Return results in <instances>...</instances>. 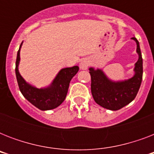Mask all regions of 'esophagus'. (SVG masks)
I'll use <instances>...</instances> for the list:
<instances>
[{
  "label": "esophagus",
  "instance_id": "34e87169",
  "mask_svg": "<svg viewBox=\"0 0 154 154\" xmlns=\"http://www.w3.org/2000/svg\"><path fill=\"white\" fill-rule=\"evenodd\" d=\"M89 65V60H86V59H84V60H82L80 63V68L82 69H86L88 66Z\"/></svg>",
  "mask_w": 154,
  "mask_h": 154
}]
</instances>
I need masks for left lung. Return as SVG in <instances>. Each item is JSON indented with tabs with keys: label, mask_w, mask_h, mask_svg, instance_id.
<instances>
[{
	"label": "left lung",
	"mask_w": 154,
	"mask_h": 154,
	"mask_svg": "<svg viewBox=\"0 0 154 154\" xmlns=\"http://www.w3.org/2000/svg\"><path fill=\"white\" fill-rule=\"evenodd\" d=\"M137 43L138 60L135 64L134 76L122 82H112L101 69L89 68L91 76V92L94 101L101 107L110 110H118L134 101L141 86L143 74V61L138 41Z\"/></svg>",
	"instance_id": "8db88e82"
}]
</instances>
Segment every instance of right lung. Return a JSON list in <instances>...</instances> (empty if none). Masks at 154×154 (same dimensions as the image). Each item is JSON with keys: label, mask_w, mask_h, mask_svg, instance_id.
<instances>
[{"label": "right lung", "mask_w": 154, "mask_h": 154, "mask_svg": "<svg viewBox=\"0 0 154 154\" xmlns=\"http://www.w3.org/2000/svg\"><path fill=\"white\" fill-rule=\"evenodd\" d=\"M20 49L17 52L16 60V77L20 91L32 105L41 110H49L58 107L65 101L69 86L70 81L79 70L78 66L65 68L60 69L52 84L46 88L37 89L25 82L18 71L20 62Z\"/></svg>", "instance_id": "add662e5"}]
</instances>
